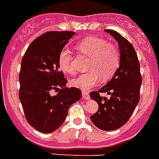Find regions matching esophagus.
<instances>
[{"mask_svg":"<svg viewBox=\"0 0 159 159\" xmlns=\"http://www.w3.org/2000/svg\"><path fill=\"white\" fill-rule=\"evenodd\" d=\"M82 98L85 99V100H88V99L90 98V96H89V93L88 92H82Z\"/></svg>","mask_w":159,"mask_h":159,"instance_id":"34e87169","label":"esophagus"}]
</instances>
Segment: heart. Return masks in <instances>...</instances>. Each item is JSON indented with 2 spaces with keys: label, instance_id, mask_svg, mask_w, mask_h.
I'll list each match as a JSON object with an SVG mask.
<instances>
[{
  "label": "heart",
  "instance_id": "heart-1",
  "mask_svg": "<svg viewBox=\"0 0 159 159\" xmlns=\"http://www.w3.org/2000/svg\"><path fill=\"white\" fill-rule=\"evenodd\" d=\"M77 51L90 58L88 72L71 80V84L82 91H88L98 84L100 79L107 81L116 73L120 65V53L117 47L107 41L96 36L85 38L77 45ZM58 65L61 71L67 74H74L71 65L70 51L64 49L58 57Z\"/></svg>",
  "mask_w": 159,
  "mask_h": 159
}]
</instances>
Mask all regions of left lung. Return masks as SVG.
<instances>
[{
	"mask_svg": "<svg viewBox=\"0 0 159 159\" xmlns=\"http://www.w3.org/2000/svg\"><path fill=\"white\" fill-rule=\"evenodd\" d=\"M115 38L120 51V66L116 73L98 92L90 93L91 98L98 104V110L90 118L99 129L112 131L128 122L140 99L142 76L140 64L134 47L128 40L113 30H105ZM101 92L111 95L110 98H102Z\"/></svg>",
	"mask_w": 159,
	"mask_h": 159,
	"instance_id": "8db88e82",
	"label": "left lung"
}]
</instances>
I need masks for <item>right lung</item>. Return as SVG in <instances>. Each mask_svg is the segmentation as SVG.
Returning <instances> with one entry per match:
<instances>
[{
	"instance_id": "add662e5",
	"label": "right lung",
	"mask_w": 159,
	"mask_h": 159,
	"mask_svg": "<svg viewBox=\"0 0 159 159\" xmlns=\"http://www.w3.org/2000/svg\"><path fill=\"white\" fill-rule=\"evenodd\" d=\"M74 31H48L29 46L21 60L19 98L26 121L43 133L57 130L66 119L69 107L82 98V91L66 88L58 57ZM55 90L58 93L50 95Z\"/></svg>"
}]
</instances>
